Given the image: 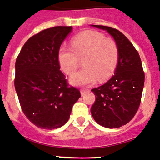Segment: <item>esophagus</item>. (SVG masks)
<instances>
[{"label":"esophagus","instance_id":"esophagus-1","mask_svg":"<svg viewBox=\"0 0 160 160\" xmlns=\"http://www.w3.org/2000/svg\"><path fill=\"white\" fill-rule=\"evenodd\" d=\"M88 91H89V90H88V89H81V95L84 96L85 94H86V92H88Z\"/></svg>","mask_w":160,"mask_h":160}]
</instances>
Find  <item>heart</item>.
<instances>
[{
  "mask_svg": "<svg viewBox=\"0 0 160 160\" xmlns=\"http://www.w3.org/2000/svg\"><path fill=\"white\" fill-rule=\"evenodd\" d=\"M71 48L60 47L58 62L62 71L71 75L78 68L79 59H83L84 68L71 77V82L86 86L98 79L104 81L115 72L118 61V48L116 42L102 33L86 30L74 36Z\"/></svg>",
  "mask_w": 160,
  "mask_h": 160,
  "instance_id": "1",
  "label": "heart"
}]
</instances>
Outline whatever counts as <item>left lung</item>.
<instances>
[{
  "instance_id": "obj_1",
  "label": "left lung",
  "mask_w": 160,
  "mask_h": 160,
  "mask_svg": "<svg viewBox=\"0 0 160 160\" xmlns=\"http://www.w3.org/2000/svg\"><path fill=\"white\" fill-rule=\"evenodd\" d=\"M106 30L118 48V62L115 75L103 86L92 89L96 100L91 108L94 120L107 128H118L134 117L141 104L144 72L139 53L117 29L92 25Z\"/></svg>"
}]
</instances>
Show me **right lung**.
Returning <instances> with one entry per match:
<instances>
[{"label": "right lung", "instance_id": "1", "mask_svg": "<svg viewBox=\"0 0 160 160\" xmlns=\"http://www.w3.org/2000/svg\"><path fill=\"white\" fill-rule=\"evenodd\" d=\"M72 27H51L27 41L16 61L15 88L21 108L36 127L59 128L81 97L60 71L58 51Z\"/></svg>", "mask_w": 160, "mask_h": 160}]
</instances>
